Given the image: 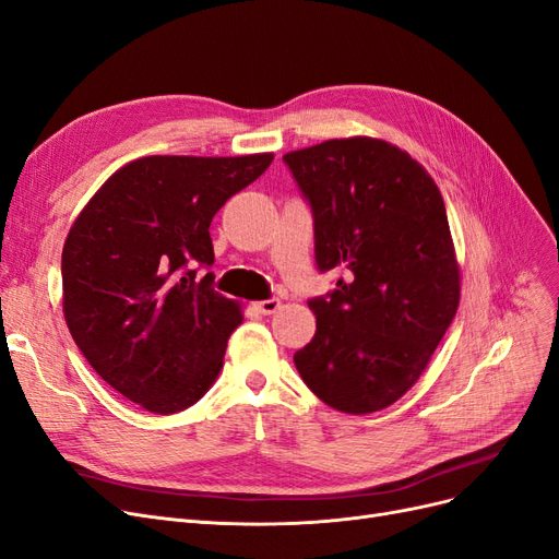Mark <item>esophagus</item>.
<instances>
[{"instance_id":"obj_1","label":"esophagus","mask_w":559,"mask_h":559,"mask_svg":"<svg viewBox=\"0 0 559 559\" xmlns=\"http://www.w3.org/2000/svg\"><path fill=\"white\" fill-rule=\"evenodd\" d=\"M255 308H258V312H262V314H272V312H276V310L281 308V301H278L276 297H270V299H264V301H258Z\"/></svg>"}]
</instances>
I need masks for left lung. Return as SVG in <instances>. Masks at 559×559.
Segmentation results:
<instances>
[{
	"mask_svg": "<svg viewBox=\"0 0 559 559\" xmlns=\"http://www.w3.org/2000/svg\"><path fill=\"white\" fill-rule=\"evenodd\" d=\"M312 212L314 264L345 272L308 299L318 318L295 366L329 406H391L423 370L459 306L445 203L425 168L379 139H333L283 155Z\"/></svg>",
	"mask_w": 559,
	"mask_h": 559,
	"instance_id": "8db88e82",
	"label": "left lung"
}]
</instances>
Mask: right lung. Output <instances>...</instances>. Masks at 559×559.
<instances>
[{
  "label": "right lung",
  "instance_id": "right-lung-1",
  "mask_svg": "<svg viewBox=\"0 0 559 559\" xmlns=\"http://www.w3.org/2000/svg\"><path fill=\"white\" fill-rule=\"evenodd\" d=\"M274 155H153L116 171L61 255L72 340L114 391L166 416L199 402L245 314L214 289L210 224Z\"/></svg>",
  "mask_w": 559,
  "mask_h": 559
}]
</instances>
